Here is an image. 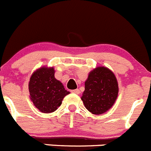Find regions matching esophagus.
I'll use <instances>...</instances> for the list:
<instances>
[{
  "label": "esophagus",
  "mask_w": 151,
  "mask_h": 151,
  "mask_svg": "<svg viewBox=\"0 0 151 151\" xmlns=\"http://www.w3.org/2000/svg\"><path fill=\"white\" fill-rule=\"evenodd\" d=\"M71 92L74 93V94H77V95H79L80 94V90L79 89H74V90H71Z\"/></svg>",
  "instance_id": "1"
}]
</instances>
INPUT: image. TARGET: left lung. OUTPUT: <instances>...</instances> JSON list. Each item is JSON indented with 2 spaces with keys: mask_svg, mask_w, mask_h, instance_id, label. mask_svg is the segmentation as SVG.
<instances>
[{
  "mask_svg": "<svg viewBox=\"0 0 151 151\" xmlns=\"http://www.w3.org/2000/svg\"><path fill=\"white\" fill-rule=\"evenodd\" d=\"M118 94V84L115 74L109 68L101 66L88 74L81 100L90 112L101 115L113 106Z\"/></svg>",
  "mask_w": 151,
  "mask_h": 151,
  "instance_id": "8db88e82",
  "label": "left lung"
}]
</instances>
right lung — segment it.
I'll return each mask as SVG.
<instances>
[{
	"label": "right lung",
	"instance_id": "add662e5",
	"mask_svg": "<svg viewBox=\"0 0 151 151\" xmlns=\"http://www.w3.org/2000/svg\"><path fill=\"white\" fill-rule=\"evenodd\" d=\"M54 73L53 67H42L34 71L29 79V98L43 113L56 111L63 98L70 94L63 83L55 78Z\"/></svg>",
	"mask_w": 151,
	"mask_h": 151
}]
</instances>
